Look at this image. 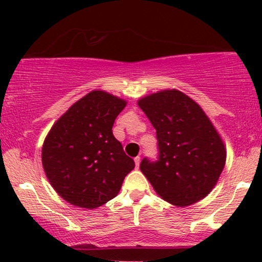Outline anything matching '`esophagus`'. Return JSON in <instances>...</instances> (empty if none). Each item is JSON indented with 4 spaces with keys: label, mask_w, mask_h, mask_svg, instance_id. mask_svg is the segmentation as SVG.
<instances>
[{
    "label": "esophagus",
    "mask_w": 262,
    "mask_h": 262,
    "mask_svg": "<svg viewBox=\"0 0 262 262\" xmlns=\"http://www.w3.org/2000/svg\"><path fill=\"white\" fill-rule=\"evenodd\" d=\"M134 162H135V166H137V169L139 167V164H140V156H137V158L134 159Z\"/></svg>",
    "instance_id": "esophagus-1"
}]
</instances>
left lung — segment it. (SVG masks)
I'll return each mask as SVG.
<instances>
[{"instance_id":"left-lung-1","label":"left lung","mask_w":262,"mask_h":262,"mask_svg":"<svg viewBox=\"0 0 262 262\" xmlns=\"http://www.w3.org/2000/svg\"><path fill=\"white\" fill-rule=\"evenodd\" d=\"M156 129L159 158H144L140 170L162 200L177 207L198 202L212 191L227 152L221 135L193 100L164 90L138 101Z\"/></svg>"}]
</instances>
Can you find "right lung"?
<instances>
[{"label": "right lung", "instance_id": "right-lung-1", "mask_svg": "<svg viewBox=\"0 0 262 262\" xmlns=\"http://www.w3.org/2000/svg\"><path fill=\"white\" fill-rule=\"evenodd\" d=\"M127 102L91 91L69 108L45 138L41 162L50 185L66 202L93 209L118 194L134 169L112 133Z\"/></svg>", "mask_w": 262, "mask_h": 262}]
</instances>
